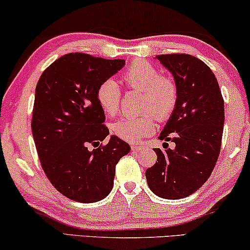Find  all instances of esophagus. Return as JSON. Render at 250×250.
<instances>
[{"instance_id": "obj_1", "label": "esophagus", "mask_w": 250, "mask_h": 250, "mask_svg": "<svg viewBox=\"0 0 250 250\" xmlns=\"http://www.w3.org/2000/svg\"><path fill=\"white\" fill-rule=\"evenodd\" d=\"M145 147L142 146V145H131V149L132 150H136V152H139V150H143Z\"/></svg>"}]
</instances>
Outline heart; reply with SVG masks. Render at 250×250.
Segmentation results:
<instances>
[{
  "mask_svg": "<svg viewBox=\"0 0 250 250\" xmlns=\"http://www.w3.org/2000/svg\"><path fill=\"white\" fill-rule=\"evenodd\" d=\"M124 79L130 88L144 91L143 111L153 113L156 120L164 121L170 117L177 104L178 91L173 80L160 75L155 66L146 61H135L126 69ZM97 101L107 115H115L120 106L121 91L113 79L103 82L97 89ZM154 119L150 114L125 117L115 121L113 132L128 142H136L154 130Z\"/></svg>",
  "mask_w": 250,
  "mask_h": 250,
  "instance_id": "heart-1",
  "label": "heart"
}]
</instances>
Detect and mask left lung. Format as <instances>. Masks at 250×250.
I'll list each match as a JSON object with an SVG mask.
<instances>
[{
	"label": "left lung",
	"instance_id": "8db88e82",
	"mask_svg": "<svg viewBox=\"0 0 250 250\" xmlns=\"http://www.w3.org/2000/svg\"><path fill=\"white\" fill-rule=\"evenodd\" d=\"M173 76L178 98L160 139L173 149L154 148L156 163L146 170L150 190L165 199L194 194L209 178L219 157L224 102L212 70L189 54L156 55ZM164 144L167 143H163Z\"/></svg>",
	"mask_w": 250,
	"mask_h": 250
}]
</instances>
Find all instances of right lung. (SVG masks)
Returning <instances> with one entry per match:
<instances>
[{"label":"right lung","mask_w":250,"mask_h":250,"mask_svg":"<svg viewBox=\"0 0 250 250\" xmlns=\"http://www.w3.org/2000/svg\"><path fill=\"white\" fill-rule=\"evenodd\" d=\"M125 64L121 59L70 53L37 83L31 130L38 157L56 190L75 202L96 203L110 194L115 165L131 149L115 135L100 145L110 131L103 125L97 89Z\"/></svg>","instance_id":"obj_1"}]
</instances>
